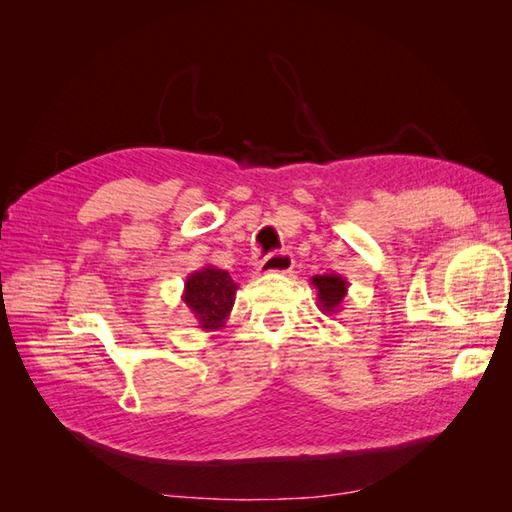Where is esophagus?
I'll return each mask as SVG.
<instances>
[{
    "label": "esophagus",
    "mask_w": 512,
    "mask_h": 512,
    "mask_svg": "<svg viewBox=\"0 0 512 512\" xmlns=\"http://www.w3.org/2000/svg\"><path fill=\"white\" fill-rule=\"evenodd\" d=\"M294 267V258L290 252H273L260 262L262 273H290Z\"/></svg>",
    "instance_id": "34e87169"
}]
</instances>
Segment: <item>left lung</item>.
I'll list each match as a JSON object with an SVG mask.
<instances>
[{"instance_id":"left-lung-1","label":"left lung","mask_w":512,"mask_h":512,"mask_svg":"<svg viewBox=\"0 0 512 512\" xmlns=\"http://www.w3.org/2000/svg\"><path fill=\"white\" fill-rule=\"evenodd\" d=\"M312 286L316 288V301H318V309L322 314L333 316L337 314L339 309L344 305V299L348 294V282L344 275L339 273H324V275H314Z\"/></svg>"}]
</instances>
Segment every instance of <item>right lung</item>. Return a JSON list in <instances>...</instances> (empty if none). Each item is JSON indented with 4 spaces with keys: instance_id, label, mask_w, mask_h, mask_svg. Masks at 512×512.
I'll return each mask as SVG.
<instances>
[{
    "instance_id": "obj_1",
    "label": "right lung",
    "mask_w": 512,
    "mask_h": 512,
    "mask_svg": "<svg viewBox=\"0 0 512 512\" xmlns=\"http://www.w3.org/2000/svg\"><path fill=\"white\" fill-rule=\"evenodd\" d=\"M237 284L232 277L213 265H207L188 275L183 288V303L188 305L198 322V329L218 331L226 327V320L235 305Z\"/></svg>"
}]
</instances>
